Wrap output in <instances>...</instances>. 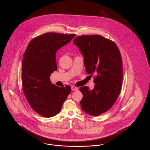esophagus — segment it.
<instances>
[{
	"instance_id": "1",
	"label": "esophagus",
	"mask_w": 150,
	"mask_h": 150,
	"mask_svg": "<svg viewBox=\"0 0 150 150\" xmlns=\"http://www.w3.org/2000/svg\"><path fill=\"white\" fill-rule=\"evenodd\" d=\"M71 90L72 91H78V89L76 88V87H75V86H72L71 87Z\"/></svg>"
}]
</instances>
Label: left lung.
Segmentation results:
<instances>
[{
    "label": "left lung",
    "mask_w": 150,
    "mask_h": 150,
    "mask_svg": "<svg viewBox=\"0 0 150 150\" xmlns=\"http://www.w3.org/2000/svg\"><path fill=\"white\" fill-rule=\"evenodd\" d=\"M83 55L86 71L94 77L92 90L80 88L81 109L94 116L107 112L117 99L122 81V62L116 44L98 35L76 37L73 42Z\"/></svg>",
    "instance_id": "1"
}]
</instances>
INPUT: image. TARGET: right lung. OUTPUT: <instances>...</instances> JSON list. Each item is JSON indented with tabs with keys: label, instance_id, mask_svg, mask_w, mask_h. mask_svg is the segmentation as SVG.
Returning a JSON list of instances; mask_svg holds the SVG:
<instances>
[{
	"label": "right lung",
	"instance_id": "1",
	"mask_svg": "<svg viewBox=\"0 0 150 150\" xmlns=\"http://www.w3.org/2000/svg\"><path fill=\"white\" fill-rule=\"evenodd\" d=\"M75 34L47 33L33 39L22 64V84L29 105L38 114L50 117L58 114L71 92L69 86L59 87L50 80L57 69L56 53L71 42Z\"/></svg>",
	"mask_w": 150,
	"mask_h": 150
}]
</instances>
